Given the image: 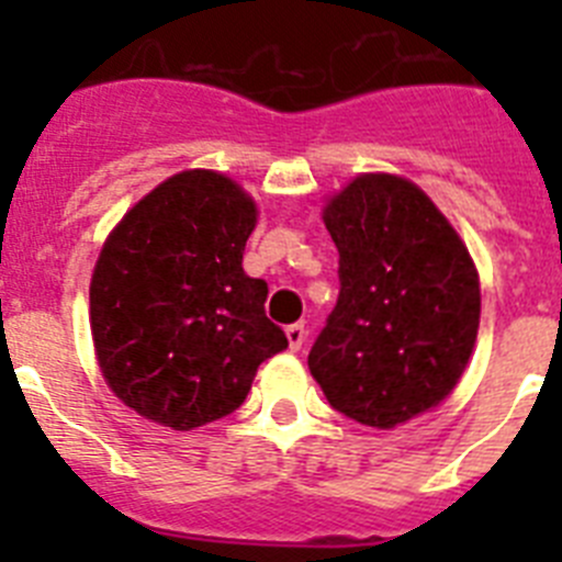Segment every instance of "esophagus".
Listing matches in <instances>:
<instances>
[{"instance_id": "esophagus-1", "label": "esophagus", "mask_w": 562, "mask_h": 562, "mask_svg": "<svg viewBox=\"0 0 562 562\" xmlns=\"http://www.w3.org/2000/svg\"><path fill=\"white\" fill-rule=\"evenodd\" d=\"M286 340H290V349L297 351L306 340V326L304 324H292L286 326Z\"/></svg>"}]
</instances>
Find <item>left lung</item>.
<instances>
[{"instance_id":"obj_1","label":"left lung","mask_w":562,"mask_h":562,"mask_svg":"<svg viewBox=\"0 0 562 562\" xmlns=\"http://www.w3.org/2000/svg\"><path fill=\"white\" fill-rule=\"evenodd\" d=\"M340 295L310 371L342 416L394 428L439 405L464 374L481 290L459 233L414 182L362 173L324 211Z\"/></svg>"}]
</instances>
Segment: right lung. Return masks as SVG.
Masks as SVG:
<instances>
[{
	"label": "right lung",
	"instance_id": "add662e5",
	"mask_svg": "<svg viewBox=\"0 0 562 562\" xmlns=\"http://www.w3.org/2000/svg\"><path fill=\"white\" fill-rule=\"evenodd\" d=\"M256 205L216 171H182L143 196L98 256L89 315L114 396L173 430L247 400L258 366L290 342L267 284L241 270Z\"/></svg>",
	"mask_w": 562,
	"mask_h": 562
}]
</instances>
